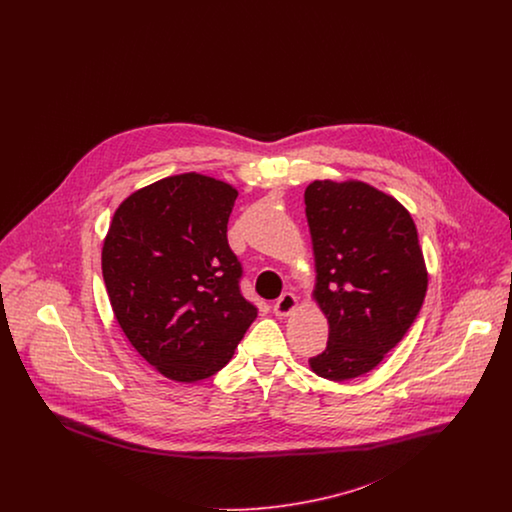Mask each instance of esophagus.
<instances>
[{"mask_svg": "<svg viewBox=\"0 0 512 512\" xmlns=\"http://www.w3.org/2000/svg\"><path fill=\"white\" fill-rule=\"evenodd\" d=\"M295 307H297L295 295L286 292L280 295V299H276V303H274L272 309H274V315H276V317H288Z\"/></svg>", "mask_w": 512, "mask_h": 512, "instance_id": "esophagus-1", "label": "esophagus"}]
</instances>
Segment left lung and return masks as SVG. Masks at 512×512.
Wrapping results in <instances>:
<instances>
[{"label": "left lung", "mask_w": 512, "mask_h": 512, "mask_svg": "<svg viewBox=\"0 0 512 512\" xmlns=\"http://www.w3.org/2000/svg\"><path fill=\"white\" fill-rule=\"evenodd\" d=\"M317 263L315 299L328 318L318 376L343 382L372 370L403 340L428 274L409 211L365 182L315 180L305 190Z\"/></svg>", "instance_id": "1"}]
</instances>
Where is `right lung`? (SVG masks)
I'll list each match as a JSON object with an SVG mask.
<instances>
[{
  "label": "right lung",
  "instance_id": "1",
  "mask_svg": "<svg viewBox=\"0 0 512 512\" xmlns=\"http://www.w3.org/2000/svg\"><path fill=\"white\" fill-rule=\"evenodd\" d=\"M236 197L230 184L195 172L163 178L122 201L103 244L122 332L176 382L219 372L257 317L226 238Z\"/></svg>",
  "mask_w": 512,
  "mask_h": 512
}]
</instances>
